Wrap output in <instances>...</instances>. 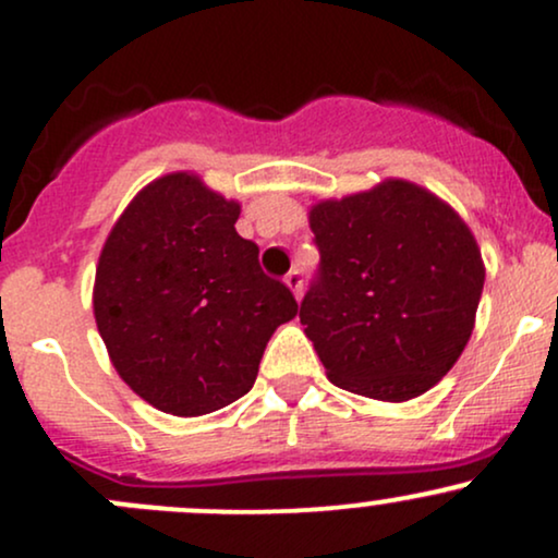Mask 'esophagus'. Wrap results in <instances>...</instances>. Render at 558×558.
<instances>
[{"label":"esophagus","mask_w":558,"mask_h":558,"mask_svg":"<svg viewBox=\"0 0 558 558\" xmlns=\"http://www.w3.org/2000/svg\"><path fill=\"white\" fill-rule=\"evenodd\" d=\"M286 286L291 288L293 296L301 299V288H304V275H301V270H291L286 275Z\"/></svg>","instance_id":"esophagus-1"}]
</instances>
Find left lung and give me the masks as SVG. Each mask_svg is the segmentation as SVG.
Segmentation results:
<instances>
[{
	"label": "left lung",
	"mask_w": 558,
	"mask_h": 558,
	"mask_svg": "<svg viewBox=\"0 0 558 558\" xmlns=\"http://www.w3.org/2000/svg\"><path fill=\"white\" fill-rule=\"evenodd\" d=\"M319 267L299 319L330 383L380 401L430 390L470 341L485 283L475 235L407 181L312 207Z\"/></svg>",
	"instance_id": "8db88e82"
}]
</instances>
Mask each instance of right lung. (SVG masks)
Segmentation results:
<instances>
[{
	"instance_id": "obj_1",
	"label": "right lung",
	"mask_w": 558,
	"mask_h": 558,
	"mask_svg": "<svg viewBox=\"0 0 558 558\" xmlns=\"http://www.w3.org/2000/svg\"><path fill=\"white\" fill-rule=\"evenodd\" d=\"M241 207L189 172L146 185L101 248L94 317L120 377L175 417L248 393L291 288L262 272L259 246L235 233Z\"/></svg>"
}]
</instances>
